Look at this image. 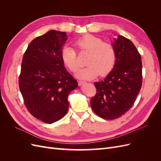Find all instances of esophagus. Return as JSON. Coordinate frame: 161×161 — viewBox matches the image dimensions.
I'll return each mask as SVG.
<instances>
[{
	"label": "esophagus",
	"mask_w": 161,
	"mask_h": 161,
	"mask_svg": "<svg viewBox=\"0 0 161 161\" xmlns=\"http://www.w3.org/2000/svg\"><path fill=\"white\" fill-rule=\"evenodd\" d=\"M85 83H86V82H85V81H82V80H79V81H78V84H79V86H81V85H84V84H85Z\"/></svg>",
	"instance_id": "esophagus-1"
}]
</instances>
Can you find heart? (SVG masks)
Returning <instances> with one entry per match:
<instances>
[{"mask_svg": "<svg viewBox=\"0 0 161 161\" xmlns=\"http://www.w3.org/2000/svg\"><path fill=\"white\" fill-rule=\"evenodd\" d=\"M75 45L80 52H89L86 60L87 66L76 73L79 79L92 80L99 75H108L114 69L116 62V53L114 47L101 38L92 35H85L77 40ZM76 52L74 48L66 46L61 50L63 64L71 72L77 70L79 65L76 61Z\"/></svg>", "mask_w": 161, "mask_h": 161, "instance_id": "b5f03b06", "label": "heart"}]
</instances>
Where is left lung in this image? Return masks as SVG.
<instances>
[{"mask_svg": "<svg viewBox=\"0 0 161 161\" xmlns=\"http://www.w3.org/2000/svg\"><path fill=\"white\" fill-rule=\"evenodd\" d=\"M114 40L115 66L103 80L95 82L97 92L91 100L92 110L105 119L125 114L134 105L142 83L141 56L134 43L122 36Z\"/></svg>", "mask_w": 161, "mask_h": 161, "instance_id": "1", "label": "left lung"}]
</instances>
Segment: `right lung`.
I'll list each match as a JSON object with an SVG mask.
<instances>
[{
	"label": "right lung",
	"instance_id": "add662e5",
	"mask_svg": "<svg viewBox=\"0 0 161 161\" xmlns=\"http://www.w3.org/2000/svg\"><path fill=\"white\" fill-rule=\"evenodd\" d=\"M66 32L51 30L37 37L24 53L19 89L30 113L46 124L60 120L69 110L68 96L77 81L62 61Z\"/></svg>",
	"mask_w": 161,
	"mask_h": 161
}]
</instances>
